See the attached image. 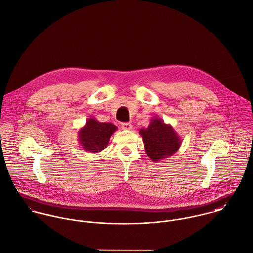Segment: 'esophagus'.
Listing matches in <instances>:
<instances>
[{
	"mask_svg": "<svg viewBox=\"0 0 253 253\" xmlns=\"http://www.w3.org/2000/svg\"><path fill=\"white\" fill-rule=\"evenodd\" d=\"M121 128H122V130H131L133 128V126L131 123H122Z\"/></svg>",
	"mask_w": 253,
	"mask_h": 253,
	"instance_id": "obj_1",
	"label": "esophagus"
}]
</instances>
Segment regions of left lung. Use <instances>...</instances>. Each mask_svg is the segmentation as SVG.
<instances>
[{"instance_id": "8db88e82", "label": "left lung", "mask_w": 253, "mask_h": 253, "mask_svg": "<svg viewBox=\"0 0 253 253\" xmlns=\"http://www.w3.org/2000/svg\"><path fill=\"white\" fill-rule=\"evenodd\" d=\"M145 151L152 161H159L178 152L182 140L179 134L170 124H166L161 118L152 117L147 128L140 129Z\"/></svg>"}]
</instances>
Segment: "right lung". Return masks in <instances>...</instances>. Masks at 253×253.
<instances>
[{
    "mask_svg": "<svg viewBox=\"0 0 253 253\" xmlns=\"http://www.w3.org/2000/svg\"><path fill=\"white\" fill-rule=\"evenodd\" d=\"M117 127L111 123H102L95 117L87 119L86 124L78 131V140L81 148L85 152L98 153L104 150L111 135Z\"/></svg>",
    "mask_w": 253,
    "mask_h": 253,
    "instance_id": "add662e5",
    "label": "right lung"
}]
</instances>
